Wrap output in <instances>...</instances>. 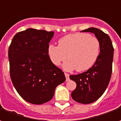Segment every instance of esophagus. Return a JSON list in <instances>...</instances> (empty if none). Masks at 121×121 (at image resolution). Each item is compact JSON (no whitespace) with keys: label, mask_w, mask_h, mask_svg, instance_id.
<instances>
[{"label":"esophagus","mask_w":121,"mask_h":121,"mask_svg":"<svg viewBox=\"0 0 121 121\" xmlns=\"http://www.w3.org/2000/svg\"><path fill=\"white\" fill-rule=\"evenodd\" d=\"M64 74H65V78H66V81H69V74H68V73H65Z\"/></svg>","instance_id":"1"}]
</instances>
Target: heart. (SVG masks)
<instances>
[{"mask_svg":"<svg viewBox=\"0 0 121 121\" xmlns=\"http://www.w3.org/2000/svg\"><path fill=\"white\" fill-rule=\"evenodd\" d=\"M100 52V43L96 37L87 33L66 35L58 40V46L50 44L47 54L56 66L69 59L63 65L66 71L76 69L78 72L85 71L96 63Z\"/></svg>","mask_w":121,"mask_h":121,"instance_id":"1","label":"heart"}]
</instances>
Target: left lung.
Segmentation results:
<instances>
[{"label":"left lung","instance_id":"left-lung-1","mask_svg":"<svg viewBox=\"0 0 121 121\" xmlns=\"http://www.w3.org/2000/svg\"><path fill=\"white\" fill-rule=\"evenodd\" d=\"M82 31L94 33L100 43V52L94 65L82 73L69 76L77 84L71 93L72 98L75 102L88 104L99 98L108 87L112 73L114 49L109 37L101 30L90 27Z\"/></svg>","mask_w":121,"mask_h":121}]
</instances>
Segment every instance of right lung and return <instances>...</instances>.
Listing matches in <instances>:
<instances>
[{
	"label": "right lung",
	"instance_id": "obj_1",
	"mask_svg": "<svg viewBox=\"0 0 121 121\" xmlns=\"http://www.w3.org/2000/svg\"><path fill=\"white\" fill-rule=\"evenodd\" d=\"M54 34L27 29L17 33L9 46L11 80L21 97L33 104L50 101L57 86L65 81L63 71L51 62L47 54Z\"/></svg>",
	"mask_w": 121,
	"mask_h": 121
}]
</instances>
